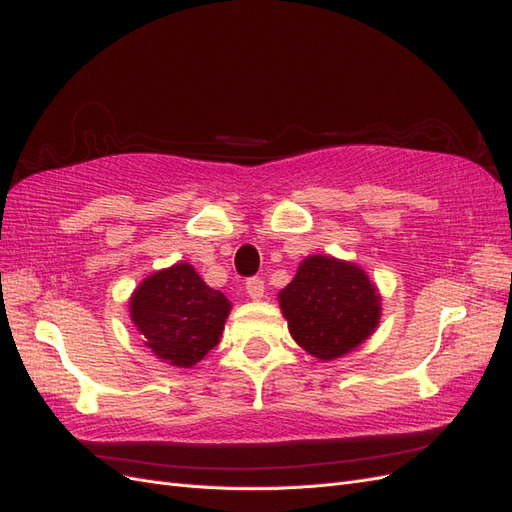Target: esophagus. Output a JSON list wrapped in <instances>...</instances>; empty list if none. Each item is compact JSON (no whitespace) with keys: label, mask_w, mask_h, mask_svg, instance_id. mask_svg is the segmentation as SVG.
I'll return each instance as SVG.
<instances>
[{"label":"esophagus","mask_w":512,"mask_h":512,"mask_svg":"<svg viewBox=\"0 0 512 512\" xmlns=\"http://www.w3.org/2000/svg\"><path fill=\"white\" fill-rule=\"evenodd\" d=\"M246 294H248V298H253V300L264 298V294H266L264 281H261V279H248L246 281Z\"/></svg>","instance_id":"esophagus-1"}]
</instances>
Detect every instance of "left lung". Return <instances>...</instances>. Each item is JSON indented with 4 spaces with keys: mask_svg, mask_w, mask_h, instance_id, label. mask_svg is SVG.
I'll return each instance as SVG.
<instances>
[{
    "mask_svg": "<svg viewBox=\"0 0 512 512\" xmlns=\"http://www.w3.org/2000/svg\"><path fill=\"white\" fill-rule=\"evenodd\" d=\"M279 302L291 337L319 360L352 352L379 321V296L369 276L334 257H306Z\"/></svg>",
    "mask_w": 512,
    "mask_h": 512,
    "instance_id": "8db88e82",
    "label": "left lung"
}]
</instances>
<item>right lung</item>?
<instances>
[{"label": "right lung", "mask_w": 512, "mask_h": 512, "mask_svg": "<svg viewBox=\"0 0 512 512\" xmlns=\"http://www.w3.org/2000/svg\"><path fill=\"white\" fill-rule=\"evenodd\" d=\"M231 302L188 264L145 279L130 298V317L145 345L173 367H193L218 345Z\"/></svg>", "instance_id": "1"}]
</instances>
